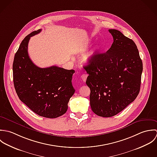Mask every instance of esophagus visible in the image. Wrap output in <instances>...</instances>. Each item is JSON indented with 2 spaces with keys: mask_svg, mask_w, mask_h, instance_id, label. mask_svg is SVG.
I'll list each match as a JSON object with an SVG mask.
<instances>
[{
  "mask_svg": "<svg viewBox=\"0 0 157 157\" xmlns=\"http://www.w3.org/2000/svg\"><path fill=\"white\" fill-rule=\"evenodd\" d=\"M87 77V74H82V75L81 78L82 79V80H83L84 82H85V81H86Z\"/></svg>",
  "mask_w": 157,
  "mask_h": 157,
  "instance_id": "esophagus-1",
  "label": "esophagus"
}]
</instances>
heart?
Instances as JSON below:
<instances>
[{"label":"heart","mask_w":157,"mask_h":157,"mask_svg":"<svg viewBox=\"0 0 157 157\" xmlns=\"http://www.w3.org/2000/svg\"><path fill=\"white\" fill-rule=\"evenodd\" d=\"M99 48V46L96 47L94 52L98 50ZM93 59H94V52L92 53L89 54L88 55H87V56L85 57V58H84V61L86 63H90L93 61Z\"/></svg>","instance_id":"heart-1"}]
</instances>
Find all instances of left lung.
I'll return each mask as SVG.
<instances>
[{"label":"left lung","mask_w":157,"mask_h":157,"mask_svg":"<svg viewBox=\"0 0 157 157\" xmlns=\"http://www.w3.org/2000/svg\"><path fill=\"white\" fill-rule=\"evenodd\" d=\"M113 42L104 53L94 55L84 68L89 76L92 111L99 117L116 115L132 102L140 90L143 63L135 42L110 29Z\"/></svg>","instance_id":"1"}]
</instances>
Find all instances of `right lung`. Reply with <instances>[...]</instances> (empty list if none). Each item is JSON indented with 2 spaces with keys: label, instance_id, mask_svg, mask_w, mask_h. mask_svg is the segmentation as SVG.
I'll return each instance as SVG.
<instances>
[{
  "label": "right lung",
  "instance_id": "add662e5",
  "mask_svg": "<svg viewBox=\"0 0 157 157\" xmlns=\"http://www.w3.org/2000/svg\"><path fill=\"white\" fill-rule=\"evenodd\" d=\"M34 31L22 41L13 64V82L20 100L40 117L55 118L63 115L75 90L72 83L74 70L57 66L40 68L30 59L28 44Z\"/></svg>",
  "mask_w": 157,
  "mask_h": 157
}]
</instances>
